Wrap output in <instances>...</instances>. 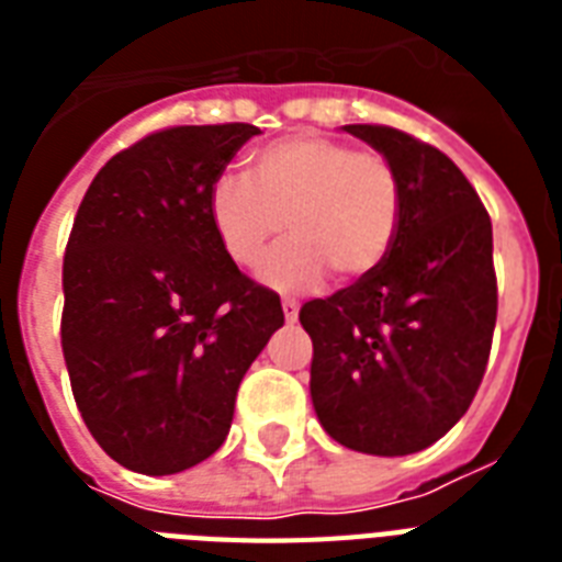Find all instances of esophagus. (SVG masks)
I'll use <instances>...</instances> for the list:
<instances>
[{
  "instance_id": "esophagus-1",
  "label": "esophagus",
  "mask_w": 562,
  "mask_h": 562,
  "mask_svg": "<svg viewBox=\"0 0 562 562\" xmlns=\"http://www.w3.org/2000/svg\"><path fill=\"white\" fill-rule=\"evenodd\" d=\"M282 315H285V321H289V324H294V321H297V315H300L297 300H291V297L282 300Z\"/></svg>"
}]
</instances>
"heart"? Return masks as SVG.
<instances>
[{
  "mask_svg": "<svg viewBox=\"0 0 562 562\" xmlns=\"http://www.w3.org/2000/svg\"><path fill=\"white\" fill-rule=\"evenodd\" d=\"M273 247L259 277L280 291L312 289L335 271L361 280L384 262L400 224V183L382 154L321 134H291L250 154V178L218 175L210 187V221L236 265H254Z\"/></svg>",
  "mask_w": 562,
  "mask_h": 562,
  "instance_id": "obj_1",
  "label": "heart"
}]
</instances>
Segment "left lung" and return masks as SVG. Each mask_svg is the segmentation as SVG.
<instances>
[{"label":"left lung","instance_id":"obj_1","mask_svg":"<svg viewBox=\"0 0 562 562\" xmlns=\"http://www.w3.org/2000/svg\"><path fill=\"white\" fill-rule=\"evenodd\" d=\"M393 166L400 224L384 262L300 308L312 405L364 454H414L467 414L496 329L493 224L443 151L382 125H344Z\"/></svg>","mask_w":562,"mask_h":562}]
</instances>
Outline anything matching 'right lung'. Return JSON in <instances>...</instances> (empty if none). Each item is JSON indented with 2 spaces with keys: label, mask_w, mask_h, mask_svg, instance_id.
<instances>
[{
  "label": "right lung",
  "mask_w": 562,
  "mask_h": 562,
  "mask_svg": "<svg viewBox=\"0 0 562 562\" xmlns=\"http://www.w3.org/2000/svg\"><path fill=\"white\" fill-rule=\"evenodd\" d=\"M256 134L233 122L145 136L95 175L75 215L66 370L95 443L143 475L183 472L224 443L238 384L285 321L210 221L212 180Z\"/></svg>",
  "instance_id": "add662e5"
}]
</instances>
